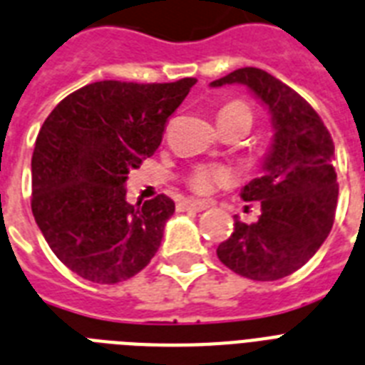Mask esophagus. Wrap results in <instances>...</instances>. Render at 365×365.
<instances>
[{"label":"esophagus","instance_id":"1","mask_svg":"<svg viewBox=\"0 0 365 365\" xmlns=\"http://www.w3.org/2000/svg\"><path fill=\"white\" fill-rule=\"evenodd\" d=\"M178 210L180 212H204V210H208V204L200 202V200H183L178 204Z\"/></svg>","mask_w":365,"mask_h":365}]
</instances>
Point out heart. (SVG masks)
I'll use <instances>...</instances> for the list:
<instances>
[{
  "label": "heart",
  "instance_id": "heart-1",
  "mask_svg": "<svg viewBox=\"0 0 365 365\" xmlns=\"http://www.w3.org/2000/svg\"><path fill=\"white\" fill-rule=\"evenodd\" d=\"M219 114H230V115H240L251 123V112L250 108L244 105V103H230L225 108H221ZM229 182V173L225 168H215V167H200L192 173L191 180H189V185H191L192 191L197 192H208L212 191V187L215 183H227Z\"/></svg>",
  "mask_w": 365,
  "mask_h": 365
}]
</instances>
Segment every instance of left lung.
Masks as SVG:
<instances>
[{"label": "left lung", "instance_id": "left-lung-1", "mask_svg": "<svg viewBox=\"0 0 365 365\" xmlns=\"http://www.w3.org/2000/svg\"><path fill=\"white\" fill-rule=\"evenodd\" d=\"M225 84L247 86L268 108L275 133L262 176L242 189L245 202L259 200V221L234 217L217 257L247 279H281L306 264L331 230L339 192L334 140L313 106L266 71L244 67L210 86Z\"/></svg>", "mask_w": 365, "mask_h": 365}]
</instances>
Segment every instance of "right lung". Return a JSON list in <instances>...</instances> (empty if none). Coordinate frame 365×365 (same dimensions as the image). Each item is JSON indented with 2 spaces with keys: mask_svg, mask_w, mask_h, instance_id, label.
<instances>
[{
  "mask_svg": "<svg viewBox=\"0 0 365 365\" xmlns=\"http://www.w3.org/2000/svg\"><path fill=\"white\" fill-rule=\"evenodd\" d=\"M195 82H93L44 120L31 157V212L71 272L112 285L150 264L174 200L157 195L129 204L127 174L153 155Z\"/></svg>",
  "mask_w": 365,
  "mask_h": 365,
  "instance_id": "right-lung-1",
  "label": "right lung"
}]
</instances>
